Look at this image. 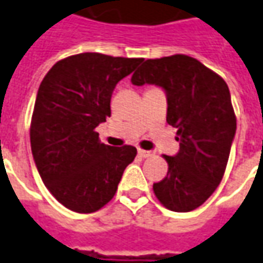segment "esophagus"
Returning <instances> with one entry per match:
<instances>
[{"label":"esophagus","mask_w":263,"mask_h":263,"mask_svg":"<svg viewBox=\"0 0 263 263\" xmlns=\"http://www.w3.org/2000/svg\"><path fill=\"white\" fill-rule=\"evenodd\" d=\"M138 155L139 157H142V158H148V157H153L154 153H151V151H145V149H138Z\"/></svg>","instance_id":"1"}]
</instances>
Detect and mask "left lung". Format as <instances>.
Listing matches in <instances>:
<instances>
[{
  "label": "left lung",
  "mask_w": 263,
  "mask_h": 263,
  "mask_svg": "<svg viewBox=\"0 0 263 263\" xmlns=\"http://www.w3.org/2000/svg\"><path fill=\"white\" fill-rule=\"evenodd\" d=\"M131 82L158 85L167 93V122L177 128L180 151L164 155L168 173L153 190L168 210L192 212L224 176L236 132L229 87L217 73L185 54L148 59Z\"/></svg>",
  "instance_id": "left-lung-1"
}]
</instances>
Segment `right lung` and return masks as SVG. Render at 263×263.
<instances>
[{"instance_id":"obj_1","label":"right lung","mask_w":263,"mask_h":263,"mask_svg":"<svg viewBox=\"0 0 263 263\" xmlns=\"http://www.w3.org/2000/svg\"><path fill=\"white\" fill-rule=\"evenodd\" d=\"M142 59L80 53L59 60L44 76L34 103L30 142L43 183L76 213H93L114 199L132 145L102 144L96 126L110 117L117 83Z\"/></svg>"}]
</instances>
